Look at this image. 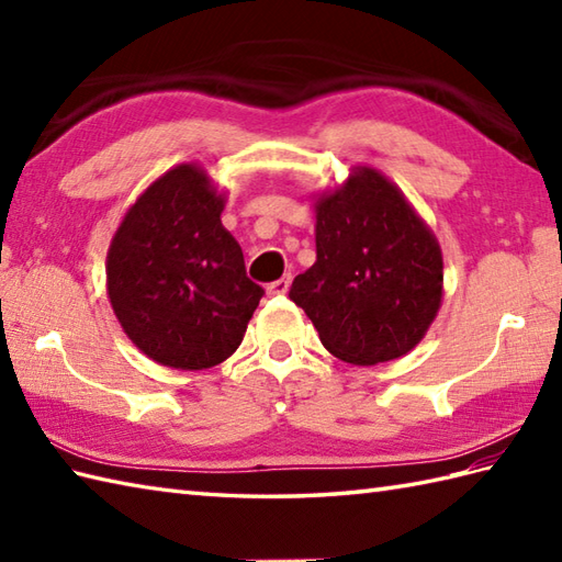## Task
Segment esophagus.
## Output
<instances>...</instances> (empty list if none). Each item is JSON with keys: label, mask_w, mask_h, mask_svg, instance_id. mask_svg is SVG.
Instances as JSON below:
<instances>
[{"label": "esophagus", "mask_w": 562, "mask_h": 562, "mask_svg": "<svg viewBox=\"0 0 562 562\" xmlns=\"http://www.w3.org/2000/svg\"><path fill=\"white\" fill-rule=\"evenodd\" d=\"M290 282H292V274L288 272V274H282L280 280H274V282H270L268 284V294L270 296H278V294H284L290 290Z\"/></svg>", "instance_id": "obj_1"}]
</instances>
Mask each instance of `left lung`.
<instances>
[{
	"instance_id": "obj_1",
	"label": "left lung",
	"mask_w": 562,
	"mask_h": 562,
	"mask_svg": "<svg viewBox=\"0 0 562 562\" xmlns=\"http://www.w3.org/2000/svg\"><path fill=\"white\" fill-rule=\"evenodd\" d=\"M441 250L413 207L374 169L316 205V262L290 300L312 318L324 348L350 364L413 350L441 302Z\"/></svg>"
}]
</instances>
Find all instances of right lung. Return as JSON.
I'll list each match as a JSON object with an SVG mask.
<instances>
[{"mask_svg":"<svg viewBox=\"0 0 562 562\" xmlns=\"http://www.w3.org/2000/svg\"><path fill=\"white\" fill-rule=\"evenodd\" d=\"M224 200L193 164L139 195L109 250V296L127 338L154 362L207 369L244 340L266 290L222 226Z\"/></svg>","mask_w":562,"mask_h":562,"instance_id":"1","label":"right lung"}]
</instances>
